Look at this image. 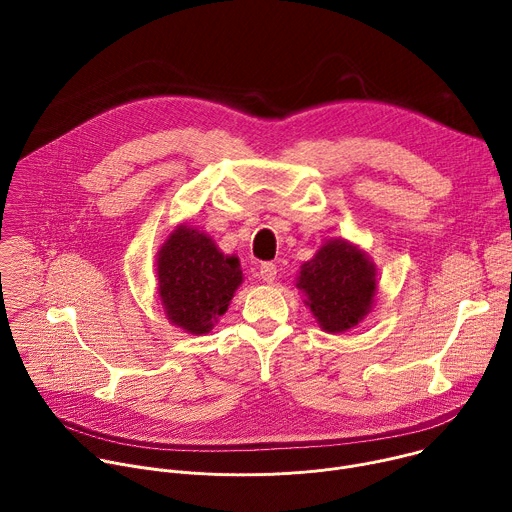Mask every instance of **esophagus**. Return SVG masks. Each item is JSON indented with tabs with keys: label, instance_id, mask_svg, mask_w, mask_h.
Returning a JSON list of instances; mask_svg holds the SVG:
<instances>
[{
	"label": "esophagus",
	"instance_id": "obj_1",
	"mask_svg": "<svg viewBox=\"0 0 512 512\" xmlns=\"http://www.w3.org/2000/svg\"><path fill=\"white\" fill-rule=\"evenodd\" d=\"M275 273H277V267H275L273 263H261V265L257 267V275H259V279L265 281V283H273Z\"/></svg>",
	"mask_w": 512,
	"mask_h": 512
}]
</instances>
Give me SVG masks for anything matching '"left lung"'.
Returning a JSON list of instances; mask_svg holds the SVG:
<instances>
[{
    "instance_id": "obj_1",
    "label": "left lung",
    "mask_w": 512,
    "mask_h": 512,
    "mask_svg": "<svg viewBox=\"0 0 512 512\" xmlns=\"http://www.w3.org/2000/svg\"><path fill=\"white\" fill-rule=\"evenodd\" d=\"M298 287L306 294L320 328L338 334L354 328L373 308L377 269L369 255L344 239L324 243L300 269Z\"/></svg>"
}]
</instances>
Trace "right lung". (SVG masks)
<instances>
[{
    "label": "right lung",
    "mask_w": 512,
    "mask_h": 512,
    "mask_svg": "<svg viewBox=\"0 0 512 512\" xmlns=\"http://www.w3.org/2000/svg\"><path fill=\"white\" fill-rule=\"evenodd\" d=\"M156 265L166 318L196 336L212 330L243 283L239 259L225 255L208 235L188 223L178 225L166 239Z\"/></svg>",
    "instance_id": "1"
}]
</instances>
